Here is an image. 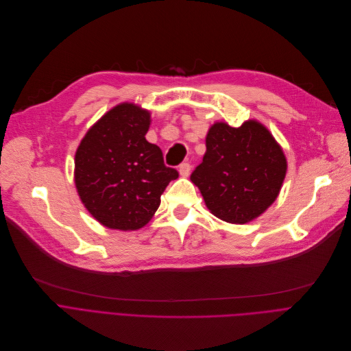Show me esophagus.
Here are the masks:
<instances>
[{
    "label": "esophagus",
    "instance_id": "obj_1",
    "mask_svg": "<svg viewBox=\"0 0 351 351\" xmlns=\"http://www.w3.org/2000/svg\"><path fill=\"white\" fill-rule=\"evenodd\" d=\"M190 171H191V165L190 162H182L180 164L178 167V173L181 177H189L190 176Z\"/></svg>",
    "mask_w": 351,
    "mask_h": 351
}]
</instances>
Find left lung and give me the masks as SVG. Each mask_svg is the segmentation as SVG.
<instances>
[{"instance_id":"8db88e82","label":"left lung","mask_w":351,"mask_h":351,"mask_svg":"<svg viewBox=\"0 0 351 351\" xmlns=\"http://www.w3.org/2000/svg\"><path fill=\"white\" fill-rule=\"evenodd\" d=\"M207 152L190 180L207 208L219 219L245 224L274 202L287 171L281 147L261 123L241 127L214 123L206 137Z\"/></svg>"}]
</instances>
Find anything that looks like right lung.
Masks as SVG:
<instances>
[{"mask_svg":"<svg viewBox=\"0 0 351 351\" xmlns=\"http://www.w3.org/2000/svg\"><path fill=\"white\" fill-rule=\"evenodd\" d=\"M149 123V111L119 104L87 131L77 148L78 195L104 227H144L160 207L165 187L178 177L176 169L165 167L160 147L145 140Z\"/></svg>","mask_w":351,"mask_h":351,"instance_id":"add662e5","label":"right lung"}]
</instances>
